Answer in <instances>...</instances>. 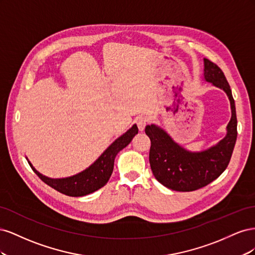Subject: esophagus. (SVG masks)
I'll use <instances>...</instances> for the list:
<instances>
[{
	"label": "esophagus",
	"instance_id": "esophagus-1",
	"mask_svg": "<svg viewBox=\"0 0 255 255\" xmlns=\"http://www.w3.org/2000/svg\"><path fill=\"white\" fill-rule=\"evenodd\" d=\"M135 122H136V125L138 127V129H139L140 132H142V130L145 128V126L148 125V119H146L145 117H138Z\"/></svg>",
	"mask_w": 255,
	"mask_h": 255
}]
</instances>
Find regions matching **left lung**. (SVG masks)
<instances>
[{
  "label": "left lung",
  "instance_id": "1",
  "mask_svg": "<svg viewBox=\"0 0 255 255\" xmlns=\"http://www.w3.org/2000/svg\"><path fill=\"white\" fill-rule=\"evenodd\" d=\"M204 79L226 91L230 99L232 117L227 127V136L211 149L189 152L175 143L164 129L151 125L144 128L151 140L149 160L155 179L176 191H194L212 183L226 170L237 138L235 102L230 85L221 69L204 58Z\"/></svg>",
  "mask_w": 255,
  "mask_h": 255
}]
</instances>
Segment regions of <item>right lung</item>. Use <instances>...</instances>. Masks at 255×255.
<instances>
[{"mask_svg":"<svg viewBox=\"0 0 255 255\" xmlns=\"http://www.w3.org/2000/svg\"><path fill=\"white\" fill-rule=\"evenodd\" d=\"M138 133V128L134 125L126 134H123L118 139H116L105 152L100 156L94 164H92L86 170L83 172L66 177V179H50L38 172L36 169L29 163L34 172L40 177L49 186L59 191L60 194H64L69 197H82L91 194L109 182L110 177L113 173L114 161L117 153L132 141L133 137Z\"/></svg>","mask_w":255,"mask_h":255,"instance_id":"add662e5","label":"right lung"}]
</instances>
